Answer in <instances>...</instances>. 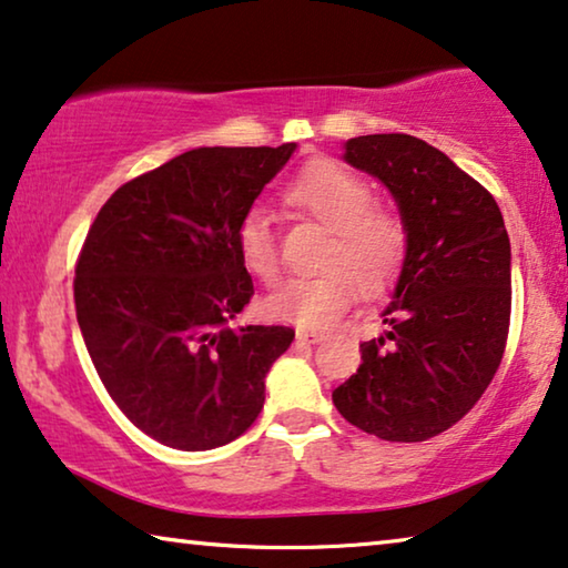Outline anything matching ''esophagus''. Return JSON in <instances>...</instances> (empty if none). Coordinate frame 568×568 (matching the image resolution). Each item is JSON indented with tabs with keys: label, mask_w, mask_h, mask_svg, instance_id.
<instances>
[{
	"label": "esophagus",
	"mask_w": 568,
	"mask_h": 568,
	"mask_svg": "<svg viewBox=\"0 0 568 568\" xmlns=\"http://www.w3.org/2000/svg\"><path fill=\"white\" fill-rule=\"evenodd\" d=\"M323 338H325V335L320 333V331H312V327H297V341H302V343L315 345V343H320Z\"/></svg>",
	"instance_id": "34e87169"
}]
</instances>
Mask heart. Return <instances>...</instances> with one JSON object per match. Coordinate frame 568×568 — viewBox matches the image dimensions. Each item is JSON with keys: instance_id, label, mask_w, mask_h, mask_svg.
I'll list each match as a JSON object with an SVG mask.
<instances>
[{"instance_id": "heart-1", "label": "heart", "mask_w": 568, "mask_h": 568, "mask_svg": "<svg viewBox=\"0 0 568 568\" xmlns=\"http://www.w3.org/2000/svg\"><path fill=\"white\" fill-rule=\"evenodd\" d=\"M286 204L331 230L320 256V274L290 278L264 297V312L302 327H327L361 294H376L397 271L407 245L397 212L379 207L364 176L333 161L302 169L284 192ZM237 256L261 282L278 274V245L264 210L245 212L235 230Z\"/></svg>"}]
</instances>
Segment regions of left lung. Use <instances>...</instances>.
Returning a JSON list of instances; mask_svg holds the SVG:
<instances>
[{
  "label": "left lung",
  "mask_w": 568,
  "mask_h": 568,
  "mask_svg": "<svg viewBox=\"0 0 568 568\" xmlns=\"http://www.w3.org/2000/svg\"><path fill=\"white\" fill-rule=\"evenodd\" d=\"M343 159L389 189L407 245L384 331L361 343L358 372L333 405L382 440H427L462 420L503 361L513 304L503 212L420 138L358 135Z\"/></svg>",
  "instance_id": "8db88e82"
}]
</instances>
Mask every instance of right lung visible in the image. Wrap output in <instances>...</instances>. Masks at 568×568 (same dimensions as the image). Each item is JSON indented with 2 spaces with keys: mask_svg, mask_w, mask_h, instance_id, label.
I'll list each match as a JSON object with an SVG mask.
<instances>
[{
  "mask_svg": "<svg viewBox=\"0 0 568 568\" xmlns=\"http://www.w3.org/2000/svg\"><path fill=\"white\" fill-rule=\"evenodd\" d=\"M297 151L194 148L122 184L81 248L73 302L87 351L130 423L179 450L243 435L284 325L233 327L253 297L235 230Z\"/></svg>",
  "mask_w": 568,
  "mask_h": 568,
  "instance_id": "1",
  "label": "right lung"
}]
</instances>
